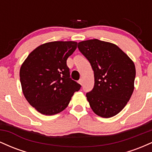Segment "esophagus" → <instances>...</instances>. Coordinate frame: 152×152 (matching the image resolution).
Masks as SVG:
<instances>
[{
    "label": "esophagus",
    "mask_w": 152,
    "mask_h": 152,
    "mask_svg": "<svg viewBox=\"0 0 152 152\" xmlns=\"http://www.w3.org/2000/svg\"><path fill=\"white\" fill-rule=\"evenodd\" d=\"M78 83H79L81 85H82V83H83V81H82V79L78 80Z\"/></svg>",
    "instance_id": "esophagus-1"
}]
</instances>
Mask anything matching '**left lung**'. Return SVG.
Returning a JSON list of instances; mask_svg holds the SVG:
<instances>
[{"label":"left lung","mask_w":152,"mask_h":152,"mask_svg":"<svg viewBox=\"0 0 152 152\" xmlns=\"http://www.w3.org/2000/svg\"><path fill=\"white\" fill-rule=\"evenodd\" d=\"M78 48L94 71V86L86 94L91 108L101 117H112L125 107L134 91V62L116 45L98 39L79 42Z\"/></svg>","instance_id":"1"}]
</instances>
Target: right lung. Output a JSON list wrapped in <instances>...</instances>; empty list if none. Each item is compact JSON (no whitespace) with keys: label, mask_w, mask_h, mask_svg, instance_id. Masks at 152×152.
<instances>
[{"label":"right lung","mask_w":152,"mask_h":152,"mask_svg":"<svg viewBox=\"0 0 152 152\" xmlns=\"http://www.w3.org/2000/svg\"><path fill=\"white\" fill-rule=\"evenodd\" d=\"M75 41H53L33 50L23 63L20 81L24 96L41 114L50 116L67 107L81 85L70 78L66 60L76 50Z\"/></svg>","instance_id":"add662e5"}]
</instances>
